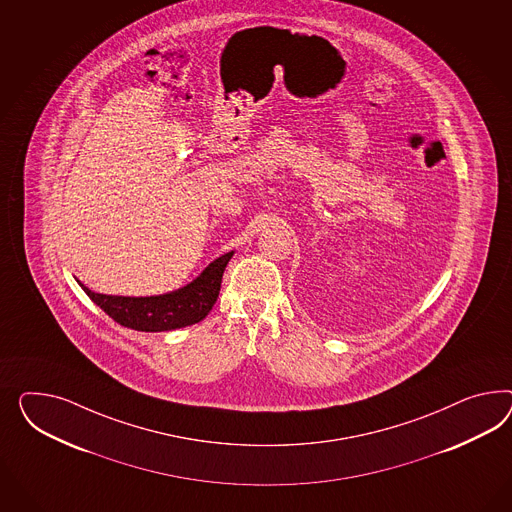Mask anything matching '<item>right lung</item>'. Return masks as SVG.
<instances>
[{
  "label": "right lung",
  "mask_w": 512,
  "mask_h": 512,
  "mask_svg": "<svg viewBox=\"0 0 512 512\" xmlns=\"http://www.w3.org/2000/svg\"><path fill=\"white\" fill-rule=\"evenodd\" d=\"M233 255L235 251L221 255L188 285L156 296H111L89 291L80 281L78 283L83 292L121 326L138 332H171L207 317L218 300L223 270Z\"/></svg>",
  "instance_id": "right-lung-1"
}]
</instances>
